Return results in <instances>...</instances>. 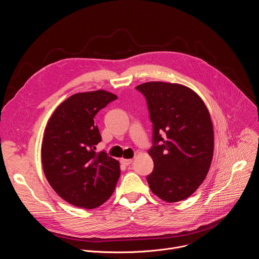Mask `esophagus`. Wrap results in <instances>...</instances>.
Here are the masks:
<instances>
[{
  "label": "esophagus",
  "mask_w": 259,
  "mask_h": 259,
  "mask_svg": "<svg viewBox=\"0 0 259 259\" xmlns=\"http://www.w3.org/2000/svg\"><path fill=\"white\" fill-rule=\"evenodd\" d=\"M120 162H121V164H123V165H125V166H127V165H130V164H132V162H133V159H121L120 160Z\"/></svg>",
  "instance_id": "1"
}]
</instances>
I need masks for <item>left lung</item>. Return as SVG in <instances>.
I'll list each match as a JSON object with an SVG mask.
<instances>
[{
	"mask_svg": "<svg viewBox=\"0 0 259 259\" xmlns=\"http://www.w3.org/2000/svg\"><path fill=\"white\" fill-rule=\"evenodd\" d=\"M136 89L146 98L153 123L149 155L154 170L147 177L149 187L169 203L187 199L205 180L213 156L208 109L193 90L183 84L149 81Z\"/></svg>",
	"mask_w": 259,
	"mask_h": 259,
	"instance_id": "obj_1",
	"label": "left lung"
}]
</instances>
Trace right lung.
Wrapping results in <instances>:
<instances>
[{
    "label": "right lung",
    "mask_w": 259,
    "mask_h": 259,
    "mask_svg": "<svg viewBox=\"0 0 259 259\" xmlns=\"http://www.w3.org/2000/svg\"><path fill=\"white\" fill-rule=\"evenodd\" d=\"M117 96L98 90L74 94L50 117L41 144L44 174L53 190L77 207L93 209L112 195L119 162L96 145L101 142L97 113Z\"/></svg>",
    "instance_id": "right-lung-1"
}]
</instances>
